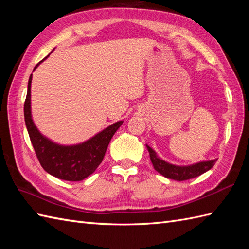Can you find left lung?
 <instances>
[{"instance_id": "left-lung-1", "label": "left lung", "mask_w": 249, "mask_h": 249, "mask_svg": "<svg viewBox=\"0 0 249 249\" xmlns=\"http://www.w3.org/2000/svg\"><path fill=\"white\" fill-rule=\"evenodd\" d=\"M146 149L150 153L151 161L155 170L165 178L176 179V181H185V179L199 177L202 173L209 171L210 169L215 165L216 160H217V158H216V160H203L187 166H178L161 160V158L157 155V153L147 144Z\"/></svg>"}]
</instances>
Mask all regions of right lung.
<instances>
[{
  "mask_svg": "<svg viewBox=\"0 0 249 249\" xmlns=\"http://www.w3.org/2000/svg\"><path fill=\"white\" fill-rule=\"evenodd\" d=\"M47 57L34 67L33 71ZM31 84L32 75L29 79L28 93L24 103V121L41 167L45 171L57 178L71 182L82 181L96 170L103 161L110 140L123 124V121L111 124L82 143L72 145L59 144L41 134L32 119Z\"/></svg>",
  "mask_w": 249,
  "mask_h": 249,
  "instance_id": "add662e5",
  "label": "right lung"
}]
</instances>
